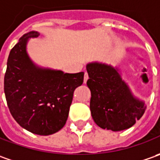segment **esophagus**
<instances>
[{
  "mask_svg": "<svg viewBox=\"0 0 160 160\" xmlns=\"http://www.w3.org/2000/svg\"><path fill=\"white\" fill-rule=\"evenodd\" d=\"M88 80V74L87 72H85V75H84V83H86Z\"/></svg>",
  "mask_w": 160,
  "mask_h": 160,
  "instance_id": "1",
  "label": "esophagus"
}]
</instances>
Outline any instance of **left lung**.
Masks as SVG:
<instances>
[{
  "label": "left lung",
  "mask_w": 160,
  "mask_h": 160,
  "mask_svg": "<svg viewBox=\"0 0 160 160\" xmlns=\"http://www.w3.org/2000/svg\"><path fill=\"white\" fill-rule=\"evenodd\" d=\"M91 92L90 111L96 124L102 129L121 131L139 120L146 110L144 101L132 93L122 80L118 66L100 62L87 63Z\"/></svg>",
  "instance_id": "8db88e82"
}]
</instances>
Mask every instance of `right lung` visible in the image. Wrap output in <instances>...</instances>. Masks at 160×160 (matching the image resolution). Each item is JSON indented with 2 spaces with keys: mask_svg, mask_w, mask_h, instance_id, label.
Masks as SVG:
<instances>
[{
  "mask_svg": "<svg viewBox=\"0 0 160 160\" xmlns=\"http://www.w3.org/2000/svg\"><path fill=\"white\" fill-rule=\"evenodd\" d=\"M40 32L25 33L10 50L4 76V93L9 112L18 124L32 134L49 135L66 123L75 88L84 72L64 73L36 64L27 43Z\"/></svg>",
  "mask_w": 160,
  "mask_h": 160,
  "instance_id": "1",
  "label": "right lung"
}]
</instances>
